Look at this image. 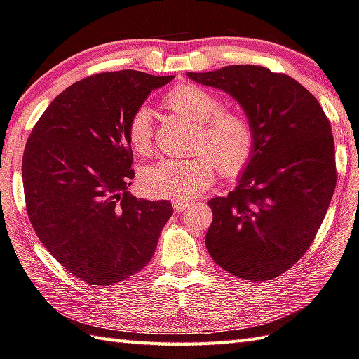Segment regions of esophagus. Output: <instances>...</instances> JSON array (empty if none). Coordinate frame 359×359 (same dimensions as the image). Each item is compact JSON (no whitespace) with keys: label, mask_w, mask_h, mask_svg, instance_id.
I'll return each mask as SVG.
<instances>
[{"label":"esophagus","mask_w":359,"mask_h":359,"mask_svg":"<svg viewBox=\"0 0 359 359\" xmlns=\"http://www.w3.org/2000/svg\"><path fill=\"white\" fill-rule=\"evenodd\" d=\"M188 207H190V202H188V201H179V199L172 201V208H174L175 213L184 212V210H187Z\"/></svg>","instance_id":"esophagus-1"}]
</instances>
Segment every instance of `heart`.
<instances>
[{"instance_id":"heart-1","label":"heart","mask_w":359,"mask_h":359,"mask_svg":"<svg viewBox=\"0 0 359 359\" xmlns=\"http://www.w3.org/2000/svg\"><path fill=\"white\" fill-rule=\"evenodd\" d=\"M165 105L198 126L194 149L207 155L190 160H161L144 169L141 187L149 196L166 199H191L205 191L215 180V165L224 175H237L250 163L256 133L245 114L221 111L223 105L208 90L180 84L165 99ZM152 113L141 107L127 123V140L136 154L146 155L152 149Z\"/></svg>"}]
</instances>
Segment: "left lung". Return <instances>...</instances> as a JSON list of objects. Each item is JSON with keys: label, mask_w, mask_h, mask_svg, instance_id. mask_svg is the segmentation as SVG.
Masks as SVG:
<instances>
[{"label": "left lung", "mask_w": 359, "mask_h": 359, "mask_svg": "<svg viewBox=\"0 0 359 359\" xmlns=\"http://www.w3.org/2000/svg\"><path fill=\"white\" fill-rule=\"evenodd\" d=\"M187 76L224 90L256 133L252 157L226 198L207 202L205 246L215 264L246 281H270L309 250L336 188L328 117L308 89L260 66Z\"/></svg>", "instance_id": "8db88e82"}]
</instances>
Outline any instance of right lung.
Returning <instances> with one entry per match:
<instances>
[{"label": "right lung", "instance_id": "1", "mask_svg": "<svg viewBox=\"0 0 359 359\" xmlns=\"http://www.w3.org/2000/svg\"><path fill=\"white\" fill-rule=\"evenodd\" d=\"M138 70L105 72L69 86L26 142V210L43 246L72 275L111 285L144 269L171 202L130 194L135 171L130 117L172 80Z\"/></svg>", "mask_w": 359, "mask_h": 359}]
</instances>
